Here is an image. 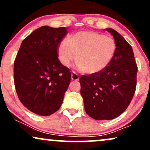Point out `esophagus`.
Here are the masks:
<instances>
[{
  "label": "esophagus",
  "mask_w": 150,
  "mask_h": 150,
  "mask_svg": "<svg viewBox=\"0 0 150 150\" xmlns=\"http://www.w3.org/2000/svg\"><path fill=\"white\" fill-rule=\"evenodd\" d=\"M71 79L73 80H79V76L75 72H73L71 73Z\"/></svg>",
  "instance_id": "34e87169"
}]
</instances>
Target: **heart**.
I'll return each mask as SVG.
<instances>
[{"mask_svg":"<svg viewBox=\"0 0 150 150\" xmlns=\"http://www.w3.org/2000/svg\"><path fill=\"white\" fill-rule=\"evenodd\" d=\"M116 50L112 38L94 32H80L62 41L58 48L60 61L70 66L77 60L83 73L95 74L103 70L112 61Z\"/></svg>","mask_w":150,"mask_h":150,"instance_id":"1","label":"heart"}]
</instances>
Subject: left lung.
<instances>
[{"label": "left lung", "mask_w": 150, "mask_h": 150, "mask_svg": "<svg viewBox=\"0 0 150 150\" xmlns=\"http://www.w3.org/2000/svg\"><path fill=\"white\" fill-rule=\"evenodd\" d=\"M114 38L112 61L99 73L82 75L80 94L85 110L95 120H112L125 111L135 92L137 66L131 46L116 30L105 29Z\"/></svg>", "instance_id": "left-lung-1"}]
</instances>
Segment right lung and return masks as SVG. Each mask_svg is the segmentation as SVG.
<instances>
[{"instance_id":"right-lung-1","label":"right lung","mask_w":150,"mask_h":150,"mask_svg":"<svg viewBox=\"0 0 150 150\" xmlns=\"http://www.w3.org/2000/svg\"><path fill=\"white\" fill-rule=\"evenodd\" d=\"M66 27L42 26L22 41L14 62V82L27 109L47 116L61 107L71 73L58 58V47Z\"/></svg>"}]
</instances>
